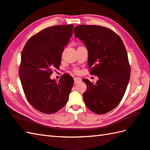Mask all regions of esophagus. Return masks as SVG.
Instances as JSON below:
<instances>
[{
    "mask_svg": "<svg viewBox=\"0 0 150 150\" xmlns=\"http://www.w3.org/2000/svg\"><path fill=\"white\" fill-rule=\"evenodd\" d=\"M74 83L75 84H77V83H80L81 81V78H74Z\"/></svg>",
    "mask_w": 150,
    "mask_h": 150,
    "instance_id": "obj_1",
    "label": "esophagus"
}]
</instances>
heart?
<instances>
[{
  "instance_id": "heart-1",
  "label": "heart",
  "mask_w": 150,
  "mask_h": 150,
  "mask_svg": "<svg viewBox=\"0 0 150 150\" xmlns=\"http://www.w3.org/2000/svg\"><path fill=\"white\" fill-rule=\"evenodd\" d=\"M75 72H76V73H78V70H75Z\"/></svg>"
}]
</instances>
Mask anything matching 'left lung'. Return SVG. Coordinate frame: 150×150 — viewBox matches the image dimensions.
Returning a JSON list of instances; mask_svg holds the SVG:
<instances>
[{
    "label": "left lung",
    "instance_id": "1",
    "mask_svg": "<svg viewBox=\"0 0 150 150\" xmlns=\"http://www.w3.org/2000/svg\"><path fill=\"white\" fill-rule=\"evenodd\" d=\"M73 32L88 51L91 74L98 78L95 84L82 80L87 86L85 104L95 114H106L119 104L129 81L131 68L125 46L116 33L98 25H78Z\"/></svg>",
    "mask_w": 150,
    "mask_h": 150
}]
</instances>
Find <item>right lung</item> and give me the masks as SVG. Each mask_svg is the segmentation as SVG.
Returning <instances> with one entry per match:
<instances>
[{"label": "right lung", "instance_id": "obj_1", "mask_svg": "<svg viewBox=\"0 0 150 150\" xmlns=\"http://www.w3.org/2000/svg\"><path fill=\"white\" fill-rule=\"evenodd\" d=\"M74 25L47 27L33 36L21 53L19 75L28 101L44 114H53L67 104L74 80L63 74L59 81L50 76L59 69L61 55L72 35Z\"/></svg>", "mask_w": 150, "mask_h": 150}]
</instances>
